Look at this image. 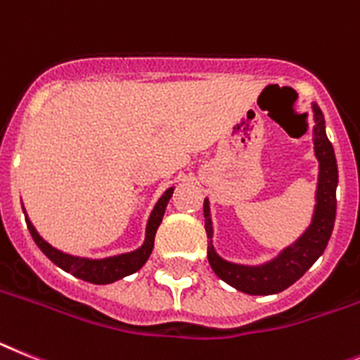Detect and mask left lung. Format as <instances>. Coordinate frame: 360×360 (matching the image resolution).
Returning a JSON list of instances; mask_svg holds the SVG:
<instances>
[{
	"instance_id": "obj_1",
	"label": "left lung",
	"mask_w": 360,
	"mask_h": 360,
	"mask_svg": "<svg viewBox=\"0 0 360 360\" xmlns=\"http://www.w3.org/2000/svg\"><path fill=\"white\" fill-rule=\"evenodd\" d=\"M315 111V128H313V143H315V155L319 159V188H316L315 216L306 234L288 247L276 259L259 267L238 265L225 262L216 255L212 241L208 243L207 255L208 264L214 273L238 291L247 295H274L297 282L304 276L307 269L315 264L319 256L326 250L335 225L337 214V183H339V170L335 159L333 146L329 143L324 128V115L319 105H313ZM205 231L207 236L212 238V221H210V208L205 199Z\"/></svg>"
}]
</instances>
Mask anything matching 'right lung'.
I'll use <instances>...</instances> for the list:
<instances>
[{
	"label": "right lung",
	"instance_id": "add662e5",
	"mask_svg": "<svg viewBox=\"0 0 360 360\" xmlns=\"http://www.w3.org/2000/svg\"><path fill=\"white\" fill-rule=\"evenodd\" d=\"M172 194H174V188H168L162 194V198L157 201L155 208H153L152 216L148 219L146 226V240H144V245L141 249L134 250V252H126V255L111 256V258L104 259H89V258H78V256L65 255L62 250L54 249L53 245H49L44 238L36 232V229L32 226V223L29 221V217L25 216L27 229L31 232L32 240L36 241V245L40 247V250L44 252L47 258L53 262L54 265H58L60 269H63L65 273H71L72 276L80 278V280H86L89 283H98V285H104V283L117 282L120 278L128 276V274H134L135 271L143 267L146 264V259L150 258L153 249V240H155V232L159 229L162 221V216H165L166 205L170 201Z\"/></svg>",
	"mask_w": 360,
	"mask_h": 360
}]
</instances>
